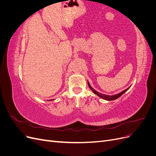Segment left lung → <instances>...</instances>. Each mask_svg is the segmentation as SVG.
Returning a JSON list of instances; mask_svg holds the SVG:
<instances>
[{
    "mask_svg": "<svg viewBox=\"0 0 156 156\" xmlns=\"http://www.w3.org/2000/svg\"><path fill=\"white\" fill-rule=\"evenodd\" d=\"M88 87H89V88L91 89V90L95 94H96V95H98V96H100V98H101L102 99H104V100H108V101H111V100H116V99H117V98H119V97H120L122 94H123L124 93H125L127 90H128L129 88H129H127V89H126L125 90H124V91H122V92H120V93H119V94H116V95H113V96H108V95H105V94H101V93H100V92H97V91H96L95 90H94V88H92V87L90 86V84H89V83L88 82Z\"/></svg>",
    "mask_w": 156,
    "mask_h": 156,
    "instance_id": "left-lung-1",
    "label": "left lung"
}]
</instances>
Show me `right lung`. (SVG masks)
I'll use <instances>...</instances> for the list:
<instances>
[{
  "label": "right lung",
  "mask_w": 156,
  "mask_h": 156,
  "mask_svg": "<svg viewBox=\"0 0 156 156\" xmlns=\"http://www.w3.org/2000/svg\"><path fill=\"white\" fill-rule=\"evenodd\" d=\"M49 101H51V100H49Z\"/></svg>",
  "instance_id": "1"
}]
</instances>
